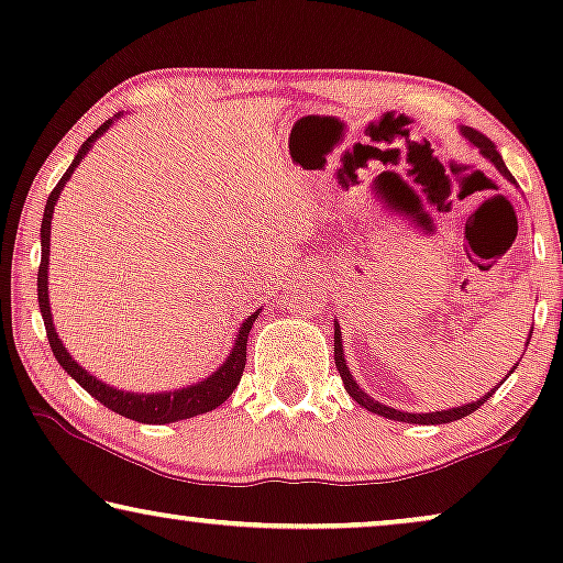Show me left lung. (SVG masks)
Returning a JSON list of instances; mask_svg holds the SVG:
<instances>
[{
    "instance_id": "left-lung-1",
    "label": "left lung",
    "mask_w": 563,
    "mask_h": 563,
    "mask_svg": "<svg viewBox=\"0 0 563 563\" xmlns=\"http://www.w3.org/2000/svg\"><path fill=\"white\" fill-rule=\"evenodd\" d=\"M461 133L466 135L468 143L479 148V153H482L484 158H489L492 164H495V166L499 168V174H503L505 179L515 181L512 174L507 172L503 156H499L497 145L492 143L487 135H482L479 130H474V128H461ZM335 368H338V374H341L345 391H349V395H351L353 399H356V402H358L361 407H366L368 412L382 415V418L412 422V426H441V422H453V420L466 418V415H472V412L476 410V407H482L484 402H487V397H492V391L497 389V387H495V389L489 391V395H484V397L476 399V402H468V405H461V407H451V410H441V412H402V410H395V407H387V405L376 402L374 397H368L366 391L358 387L356 379H353L351 372H349V366H345V358H343V338H341V330H338V325H335ZM510 374H512V372H510Z\"/></svg>"
}]
</instances>
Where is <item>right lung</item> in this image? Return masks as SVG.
I'll return each mask as SVG.
<instances>
[{
	"label": "right lung",
	"instance_id": "add662e5",
	"mask_svg": "<svg viewBox=\"0 0 563 563\" xmlns=\"http://www.w3.org/2000/svg\"><path fill=\"white\" fill-rule=\"evenodd\" d=\"M118 118H120V114H118ZM110 125H112V120L102 122V125H99L95 133H91L87 141H84L79 153H76V158L71 161V166L66 168V174L60 176L56 189L51 191L48 202H45L43 225H41L43 251H41V268H37V305H41V314H43V322H45V335H48L53 356H56L58 364L64 366L66 372L71 374L74 379L89 391L91 397L99 399V402H102L104 407H110L112 412L122 415V418L145 422V426H166V422H179V420L195 418V415L210 412V410H214V407H220L222 402H225L230 395H233V389L238 387V382H241V376H243L245 345H249V333H251L253 322H256V318H258V312L249 314V320L243 322L241 333H238V338H235L233 351H230L225 364H222L218 372H212V376H207L205 382L191 384V387H184V389H176V391H161V395H137V391L114 389V387H110V384L99 382L97 376H91L87 368H81L71 358V353L64 349V343H60L56 328H53V314H51V302H48L51 220H53V210H56L58 195L64 191L68 176L74 174V168L79 166V161L87 156L91 143H95L99 135H104L107 128H110Z\"/></svg>",
	"mask_w": 563,
	"mask_h": 563
}]
</instances>
